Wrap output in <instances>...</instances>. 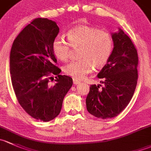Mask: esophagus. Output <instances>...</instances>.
I'll return each mask as SVG.
<instances>
[{
	"mask_svg": "<svg viewBox=\"0 0 151 151\" xmlns=\"http://www.w3.org/2000/svg\"><path fill=\"white\" fill-rule=\"evenodd\" d=\"M73 83L75 85H77V84H78V83H80V81H79L76 80V79H73Z\"/></svg>",
	"mask_w": 151,
	"mask_h": 151,
	"instance_id": "esophagus-1",
	"label": "esophagus"
}]
</instances>
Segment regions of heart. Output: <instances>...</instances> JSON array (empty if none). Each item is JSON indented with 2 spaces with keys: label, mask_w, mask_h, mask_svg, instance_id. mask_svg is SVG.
<instances>
[{
  "label": "heart",
  "mask_w": 151,
  "mask_h": 151,
  "mask_svg": "<svg viewBox=\"0 0 151 151\" xmlns=\"http://www.w3.org/2000/svg\"><path fill=\"white\" fill-rule=\"evenodd\" d=\"M68 43L62 37H56L52 42V51L62 61L69 59L73 48L81 47L79 58L65 65L64 72L76 80H81L92 71L94 66L101 68L109 60L113 49L112 36L108 32L94 27L78 26L67 32Z\"/></svg>",
  "instance_id": "heart-1"
}]
</instances>
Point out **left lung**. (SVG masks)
<instances>
[{
    "label": "left lung",
    "instance_id": "1",
    "mask_svg": "<svg viewBox=\"0 0 151 151\" xmlns=\"http://www.w3.org/2000/svg\"><path fill=\"white\" fill-rule=\"evenodd\" d=\"M113 49L97 77L102 85H91L86 99L87 110L102 119L116 117L128 105L137 83V52L129 37L119 28L112 33Z\"/></svg>",
    "mask_w": 151,
    "mask_h": 151
}]
</instances>
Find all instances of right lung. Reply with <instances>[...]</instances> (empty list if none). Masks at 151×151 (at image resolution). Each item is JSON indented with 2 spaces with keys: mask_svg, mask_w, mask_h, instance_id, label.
Returning <instances> with one entry per match:
<instances>
[{
  "mask_svg": "<svg viewBox=\"0 0 151 151\" xmlns=\"http://www.w3.org/2000/svg\"><path fill=\"white\" fill-rule=\"evenodd\" d=\"M60 28L55 22L37 18L26 26L12 44L10 74L19 103L31 117L49 122L61 111L63 99L73 85V79L60 75L52 42ZM56 75L54 86L49 80Z\"/></svg>",
  "mask_w": 151,
  "mask_h": 151,
  "instance_id": "1",
  "label": "right lung"
}]
</instances>
